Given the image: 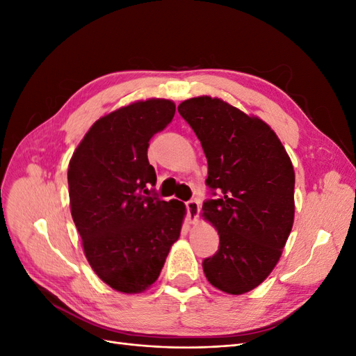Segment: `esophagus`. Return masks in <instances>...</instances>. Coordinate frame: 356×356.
<instances>
[{
	"mask_svg": "<svg viewBox=\"0 0 356 356\" xmlns=\"http://www.w3.org/2000/svg\"><path fill=\"white\" fill-rule=\"evenodd\" d=\"M186 204H187V220H188L190 224H195L199 218L200 204H199L197 200H190Z\"/></svg>",
	"mask_w": 356,
	"mask_h": 356,
	"instance_id": "1",
	"label": "esophagus"
}]
</instances>
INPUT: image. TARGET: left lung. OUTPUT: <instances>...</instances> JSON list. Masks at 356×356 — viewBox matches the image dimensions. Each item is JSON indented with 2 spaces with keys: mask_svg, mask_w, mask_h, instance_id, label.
<instances>
[{
  "mask_svg": "<svg viewBox=\"0 0 356 356\" xmlns=\"http://www.w3.org/2000/svg\"><path fill=\"white\" fill-rule=\"evenodd\" d=\"M208 159L209 188L202 217L220 236L203 261L209 284L241 296L272 273L294 224L296 174L273 129L220 98L197 96L178 105Z\"/></svg>",
  "mask_w": 356,
  "mask_h": 356,
  "instance_id": "8db88e82",
  "label": "left lung"
}]
</instances>
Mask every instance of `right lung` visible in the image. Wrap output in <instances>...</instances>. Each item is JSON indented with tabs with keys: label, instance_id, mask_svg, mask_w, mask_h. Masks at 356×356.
<instances>
[{
	"label": "right lung",
	"instance_id": "right-lung-1",
	"mask_svg": "<svg viewBox=\"0 0 356 356\" xmlns=\"http://www.w3.org/2000/svg\"><path fill=\"white\" fill-rule=\"evenodd\" d=\"M175 104L152 98L96 120L68 165L70 207L86 258L123 294L152 286L181 233L186 204L156 197L149 139L172 122Z\"/></svg>",
	"mask_w": 356,
	"mask_h": 356
}]
</instances>
